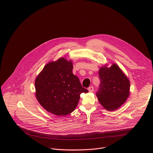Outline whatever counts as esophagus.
<instances>
[{
    "mask_svg": "<svg viewBox=\"0 0 153 153\" xmlns=\"http://www.w3.org/2000/svg\"><path fill=\"white\" fill-rule=\"evenodd\" d=\"M88 91L89 92H90V93H91V92H93V90H94V88H93V86H90L89 88H88Z\"/></svg>",
    "mask_w": 153,
    "mask_h": 153,
    "instance_id": "obj_1",
    "label": "esophagus"
}]
</instances>
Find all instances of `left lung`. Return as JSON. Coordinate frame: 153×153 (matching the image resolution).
I'll use <instances>...</instances> for the list:
<instances>
[{"instance_id": "obj_1", "label": "left lung", "mask_w": 153, "mask_h": 153, "mask_svg": "<svg viewBox=\"0 0 153 153\" xmlns=\"http://www.w3.org/2000/svg\"><path fill=\"white\" fill-rule=\"evenodd\" d=\"M106 63L99 71L101 81L97 97L100 105L108 111L117 110L127 100L130 93V82L115 63Z\"/></svg>"}]
</instances>
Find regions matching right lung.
Masks as SVG:
<instances>
[{
    "label": "right lung",
    "mask_w": 153,
    "mask_h": 153,
    "mask_svg": "<svg viewBox=\"0 0 153 153\" xmlns=\"http://www.w3.org/2000/svg\"><path fill=\"white\" fill-rule=\"evenodd\" d=\"M72 60L60 57L45 65L35 79V96L45 110L59 116H66L76 109L83 88L73 74Z\"/></svg>",
    "instance_id": "obj_1"
}]
</instances>
